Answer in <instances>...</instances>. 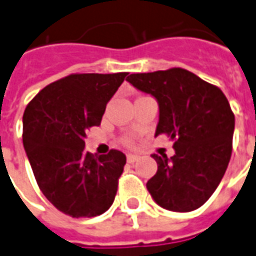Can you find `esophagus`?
Wrapping results in <instances>:
<instances>
[{
	"instance_id": "1",
	"label": "esophagus",
	"mask_w": 256,
	"mask_h": 256,
	"mask_svg": "<svg viewBox=\"0 0 256 256\" xmlns=\"http://www.w3.org/2000/svg\"><path fill=\"white\" fill-rule=\"evenodd\" d=\"M136 160H138V156L134 154H128V164H134Z\"/></svg>"
}]
</instances>
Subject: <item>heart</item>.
<instances>
[{
  "mask_svg": "<svg viewBox=\"0 0 256 256\" xmlns=\"http://www.w3.org/2000/svg\"><path fill=\"white\" fill-rule=\"evenodd\" d=\"M120 142H122L124 146H134V138L132 136H124L120 138Z\"/></svg>",
  "mask_w": 256,
  "mask_h": 256,
  "instance_id": "1",
  "label": "heart"
}]
</instances>
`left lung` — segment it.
I'll use <instances>...</instances> for the list:
<instances>
[{
  "mask_svg": "<svg viewBox=\"0 0 256 256\" xmlns=\"http://www.w3.org/2000/svg\"><path fill=\"white\" fill-rule=\"evenodd\" d=\"M128 83L159 104L155 136L174 141V155L152 158L158 170L146 188L155 202L174 212L202 206L220 183L233 150L234 114L223 91L182 68L132 73Z\"/></svg>",
  "mask_w": 256,
  "mask_h": 256,
  "instance_id": "obj_1",
  "label": "left lung"
}]
</instances>
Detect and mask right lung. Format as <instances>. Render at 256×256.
Here are the masks:
<instances>
[{
  "label": "right lung",
  "instance_id": "obj_1",
  "mask_svg": "<svg viewBox=\"0 0 256 256\" xmlns=\"http://www.w3.org/2000/svg\"><path fill=\"white\" fill-rule=\"evenodd\" d=\"M126 72L72 73L54 82L28 104L23 146L41 192L72 218H92L114 202L124 154L84 151L86 133L101 123L106 104Z\"/></svg>",
  "mask_w": 256,
  "mask_h": 256
}]
</instances>
